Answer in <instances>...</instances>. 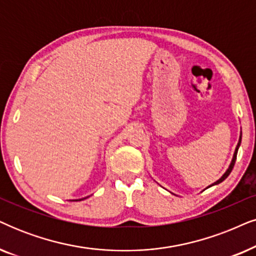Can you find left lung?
I'll list each match as a JSON object with an SVG mask.
<instances>
[{
	"label": "left lung",
	"mask_w": 256,
	"mask_h": 256,
	"mask_svg": "<svg viewBox=\"0 0 256 256\" xmlns=\"http://www.w3.org/2000/svg\"><path fill=\"white\" fill-rule=\"evenodd\" d=\"M240 144H241V136H240V138H238V146H236V148H235V152H234V156H233V160H232L230 164V168H228V169H227V172H226L224 174L222 175L221 178H218V180L216 182H214V184L209 186V187H212V186H214V184H221L222 181L226 180V178H228V175H230V172L233 170V167H234V164H235V161H236V155H238V147H240Z\"/></svg>",
	"instance_id": "1"
}]
</instances>
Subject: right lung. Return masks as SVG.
<instances>
[{
  "mask_svg": "<svg viewBox=\"0 0 256 256\" xmlns=\"http://www.w3.org/2000/svg\"><path fill=\"white\" fill-rule=\"evenodd\" d=\"M78 201H80V200H78Z\"/></svg>",
  "mask_w": 256,
  "mask_h": 256,
  "instance_id": "right-lung-1",
  "label": "right lung"
}]
</instances>
